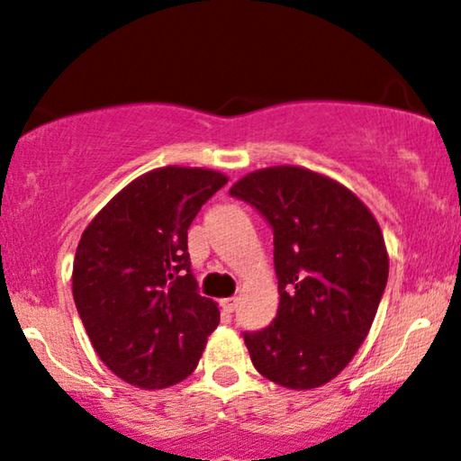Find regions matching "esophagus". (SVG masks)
<instances>
[{
	"mask_svg": "<svg viewBox=\"0 0 461 461\" xmlns=\"http://www.w3.org/2000/svg\"><path fill=\"white\" fill-rule=\"evenodd\" d=\"M221 308H223L225 314H231L238 308V297H230V299H223L221 302Z\"/></svg>",
	"mask_w": 461,
	"mask_h": 461,
	"instance_id": "34e87169",
	"label": "esophagus"
}]
</instances>
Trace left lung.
Segmentation results:
<instances>
[{"label": "left lung", "instance_id": "8db88e82", "mask_svg": "<svg viewBox=\"0 0 461 461\" xmlns=\"http://www.w3.org/2000/svg\"><path fill=\"white\" fill-rule=\"evenodd\" d=\"M230 195L274 230L280 305L272 324L244 333L255 369L291 390L324 385L369 335L388 282L375 217L329 176L299 167L255 170Z\"/></svg>", "mask_w": 461, "mask_h": 461}]
</instances>
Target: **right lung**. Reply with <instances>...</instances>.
Segmentation results:
<instances>
[{
    "mask_svg": "<svg viewBox=\"0 0 461 461\" xmlns=\"http://www.w3.org/2000/svg\"><path fill=\"white\" fill-rule=\"evenodd\" d=\"M225 183L208 168L151 170L113 195L77 244V314L98 358L137 388L192 375L217 329V303L192 274L187 230Z\"/></svg>",
    "mask_w": 461,
    "mask_h": 461,
    "instance_id": "obj_1",
    "label": "right lung"
}]
</instances>
